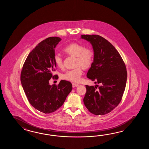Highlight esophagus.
I'll return each mask as SVG.
<instances>
[{
  "instance_id": "1",
  "label": "esophagus",
  "mask_w": 149,
  "mask_h": 149,
  "mask_svg": "<svg viewBox=\"0 0 149 149\" xmlns=\"http://www.w3.org/2000/svg\"><path fill=\"white\" fill-rule=\"evenodd\" d=\"M78 84H76V83H72V87H77V86H78Z\"/></svg>"
}]
</instances>
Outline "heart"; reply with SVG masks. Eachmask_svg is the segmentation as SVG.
I'll use <instances>...</instances> for the list:
<instances>
[{
    "label": "heart",
    "mask_w": 149,
    "mask_h": 149,
    "mask_svg": "<svg viewBox=\"0 0 149 149\" xmlns=\"http://www.w3.org/2000/svg\"><path fill=\"white\" fill-rule=\"evenodd\" d=\"M63 51L67 54L76 56L75 69L68 70L62 75V78L72 82H78L81 80L83 73L82 67L88 68L92 65L94 53L91 48H85V46L79 43H71L64 48ZM54 60L56 65L58 68L63 65L62 58L59 54H55Z\"/></svg>",
    "instance_id": "b5f03b06"
}]
</instances>
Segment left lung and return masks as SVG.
Instances as JSON below:
<instances>
[{"mask_svg": "<svg viewBox=\"0 0 149 149\" xmlns=\"http://www.w3.org/2000/svg\"><path fill=\"white\" fill-rule=\"evenodd\" d=\"M92 45L94 58L87 77L100 85H86L84 103L95 115H104L116 108L123 97L126 85V67L117 50L99 35H82Z\"/></svg>", "mask_w": 149, "mask_h": 149, "instance_id": "left-lung-1", "label": "left lung"}]
</instances>
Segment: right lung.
<instances>
[{
  "instance_id": "1",
  "label": "right lung",
  "mask_w": 149,
  "mask_h": 149,
  "mask_svg": "<svg viewBox=\"0 0 149 149\" xmlns=\"http://www.w3.org/2000/svg\"><path fill=\"white\" fill-rule=\"evenodd\" d=\"M61 39L57 37L46 38L38 44L29 53L21 73V82L29 103L38 111L51 113L63 105L72 89L71 82L61 80L51 86L49 80L56 65L54 60V48Z\"/></svg>"
}]
</instances>
